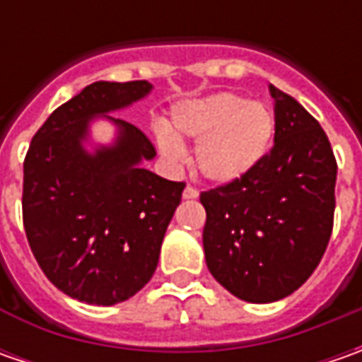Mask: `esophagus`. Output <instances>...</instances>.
<instances>
[{
	"label": "esophagus",
	"mask_w": 362,
	"mask_h": 362,
	"mask_svg": "<svg viewBox=\"0 0 362 362\" xmlns=\"http://www.w3.org/2000/svg\"><path fill=\"white\" fill-rule=\"evenodd\" d=\"M183 197H185V199H197V197H199V191L195 187H191V185H187L185 191H183Z\"/></svg>",
	"instance_id": "1"
}]
</instances>
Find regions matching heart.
Masks as SVG:
<instances>
[{
  "instance_id": "obj_1",
  "label": "heart",
  "mask_w": 362,
  "mask_h": 362,
  "mask_svg": "<svg viewBox=\"0 0 362 362\" xmlns=\"http://www.w3.org/2000/svg\"><path fill=\"white\" fill-rule=\"evenodd\" d=\"M276 132V117L264 103L242 94L219 92L177 106L171 131L160 127V153L181 160V139L197 141L195 167L214 183H231L254 171L268 155Z\"/></svg>"
}]
</instances>
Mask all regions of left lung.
Segmentation results:
<instances>
[{
  "label": "left lung",
  "mask_w": 362,
  "mask_h": 362,
  "mask_svg": "<svg viewBox=\"0 0 362 362\" xmlns=\"http://www.w3.org/2000/svg\"><path fill=\"white\" fill-rule=\"evenodd\" d=\"M274 146L242 179L203 191V250L211 276L245 302H276L304 284L334 223L337 159L318 120L270 86Z\"/></svg>",
  "instance_id": "left-lung-1"
}]
</instances>
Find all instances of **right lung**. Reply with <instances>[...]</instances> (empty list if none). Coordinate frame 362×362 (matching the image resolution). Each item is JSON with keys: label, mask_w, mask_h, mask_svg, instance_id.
I'll list each match as a JSON object with an SVG mask.
<instances>
[{"label": "right lung", "mask_w": 362, "mask_h": 362, "mask_svg": "<svg viewBox=\"0 0 362 362\" xmlns=\"http://www.w3.org/2000/svg\"><path fill=\"white\" fill-rule=\"evenodd\" d=\"M146 80L94 82L58 106L23 160V228L42 272L70 298L112 306L153 278L183 181L141 167L157 155L141 129L112 119V146L86 153L88 122L141 100Z\"/></svg>", "instance_id": "add662e5"}]
</instances>
